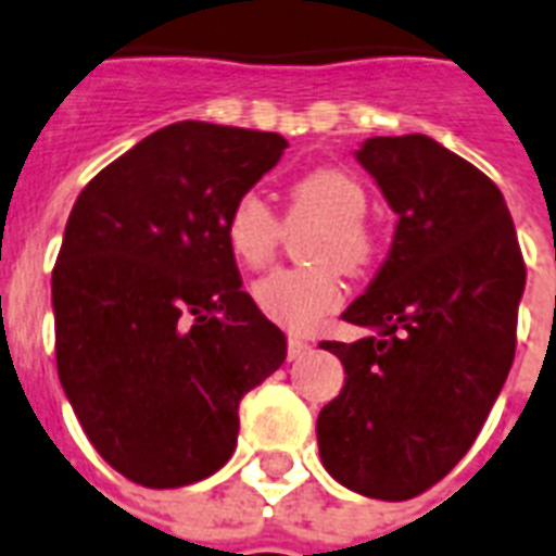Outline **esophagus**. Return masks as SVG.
Instances as JSON below:
<instances>
[{
  "mask_svg": "<svg viewBox=\"0 0 556 556\" xmlns=\"http://www.w3.org/2000/svg\"><path fill=\"white\" fill-rule=\"evenodd\" d=\"M306 353H309V344L301 341L299 336H290V341H287V355H290V362H295V358H301V355Z\"/></svg>",
  "mask_w": 556,
  "mask_h": 556,
  "instance_id": "esophagus-1",
  "label": "esophagus"
}]
</instances>
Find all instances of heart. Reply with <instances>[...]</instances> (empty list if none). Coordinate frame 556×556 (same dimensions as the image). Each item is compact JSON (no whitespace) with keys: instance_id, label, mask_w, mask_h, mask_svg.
Segmentation results:
<instances>
[{"instance_id":"1","label":"heart","mask_w":556,"mask_h":556,"mask_svg":"<svg viewBox=\"0 0 556 556\" xmlns=\"http://www.w3.org/2000/svg\"><path fill=\"white\" fill-rule=\"evenodd\" d=\"M367 194L350 172L318 166L295 177L287 189V224H315L304 238V257L292 269H275L252 287L257 309L287 330H313L341 304L339 269L355 273L372 255L364 226ZM283 241V220L255 192L241 194L226 215V243L243 266H264Z\"/></svg>"}]
</instances>
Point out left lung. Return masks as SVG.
Here are the masks:
<instances>
[{"label": "left lung", "mask_w": 556, "mask_h": 556, "mask_svg": "<svg viewBox=\"0 0 556 556\" xmlns=\"http://www.w3.org/2000/svg\"><path fill=\"white\" fill-rule=\"evenodd\" d=\"M399 215L393 247L344 321L321 341L344 388L318 413L332 479L372 500H410L468 454L517 348L526 264L494 180L425 135L370 137L355 152Z\"/></svg>", "instance_id": "left-lung-1"}]
</instances>
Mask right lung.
<instances>
[{
    "label": "right lung",
    "instance_id": "obj_1",
    "mask_svg": "<svg viewBox=\"0 0 556 556\" xmlns=\"http://www.w3.org/2000/svg\"><path fill=\"white\" fill-rule=\"evenodd\" d=\"M283 149L275 131L172 123L71 208L51 281L56 370L97 454L137 485L224 468L243 393L287 358L226 243L232 203Z\"/></svg>",
    "mask_w": 556,
    "mask_h": 556
}]
</instances>
